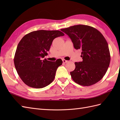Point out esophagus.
<instances>
[{
	"instance_id": "1",
	"label": "esophagus",
	"mask_w": 120,
	"mask_h": 120,
	"mask_svg": "<svg viewBox=\"0 0 120 120\" xmlns=\"http://www.w3.org/2000/svg\"><path fill=\"white\" fill-rule=\"evenodd\" d=\"M62 61H63V63H67V62H68V60H65V59H63Z\"/></svg>"
}]
</instances>
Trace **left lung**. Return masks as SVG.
<instances>
[{"instance_id": "8db88e82", "label": "left lung", "mask_w": 120, "mask_h": 120, "mask_svg": "<svg viewBox=\"0 0 120 120\" xmlns=\"http://www.w3.org/2000/svg\"><path fill=\"white\" fill-rule=\"evenodd\" d=\"M68 35L76 49H81V62H75V69L70 72L73 80L79 85L90 86L101 79L110 62L108 43L98 30L83 25L61 29Z\"/></svg>"}]
</instances>
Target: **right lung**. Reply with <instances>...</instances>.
I'll list each match as a JSON object with an SVG mask.
<instances>
[{
    "mask_svg": "<svg viewBox=\"0 0 120 120\" xmlns=\"http://www.w3.org/2000/svg\"><path fill=\"white\" fill-rule=\"evenodd\" d=\"M64 35L59 30H40L29 33L20 41L14 62L18 74L26 85L39 89L52 82L62 61L59 59L52 62L41 58L48 55L53 40Z\"/></svg>",
    "mask_w": 120,
    "mask_h": 120,
    "instance_id": "obj_1",
    "label": "right lung"
}]
</instances>
